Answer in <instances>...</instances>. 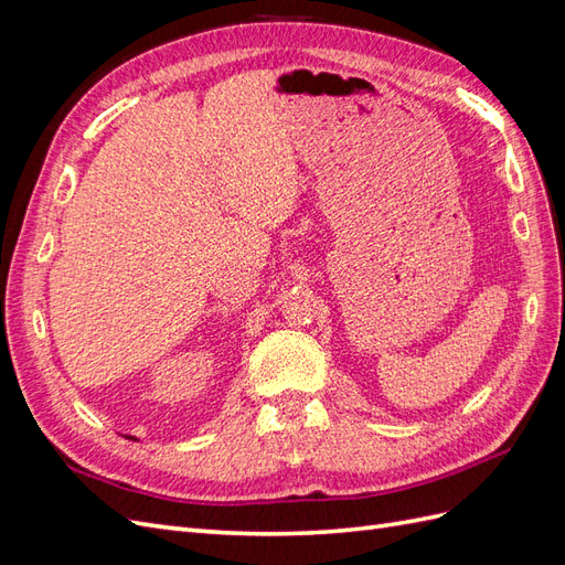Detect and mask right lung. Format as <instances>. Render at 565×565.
<instances>
[{
    "mask_svg": "<svg viewBox=\"0 0 565 565\" xmlns=\"http://www.w3.org/2000/svg\"><path fill=\"white\" fill-rule=\"evenodd\" d=\"M129 438H131V440H136V438H134V436H129Z\"/></svg>",
    "mask_w": 565,
    "mask_h": 565,
    "instance_id": "1",
    "label": "right lung"
}]
</instances>
